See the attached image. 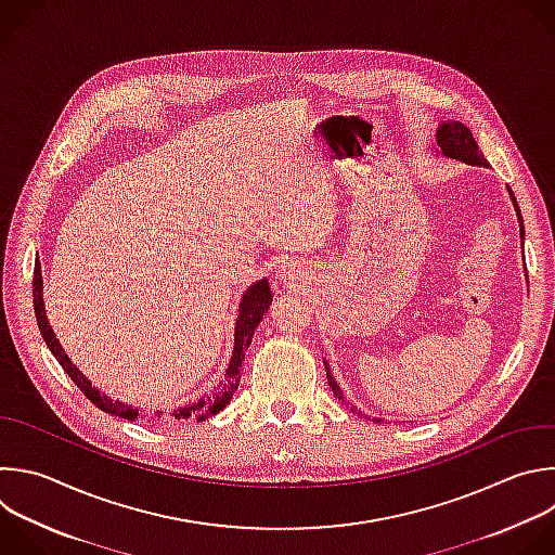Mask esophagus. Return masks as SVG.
Returning <instances> with one entry per match:
<instances>
[{
    "label": "esophagus",
    "mask_w": 555,
    "mask_h": 555,
    "mask_svg": "<svg viewBox=\"0 0 555 555\" xmlns=\"http://www.w3.org/2000/svg\"><path fill=\"white\" fill-rule=\"evenodd\" d=\"M296 272H298V270H296L292 263H283V266L276 270V276H279L283 283H292L294 279H298Z\"/></svg>",
    "instance_id": "esophagus-1"
}]
</instances>
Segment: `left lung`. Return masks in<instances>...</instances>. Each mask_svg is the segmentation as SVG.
<instances>
[{
  "instance_id": "8db88e82",
  "label": "left lung",
  "mask_w": 555,
  "mask_h": 555,
  "mask_svg": "<svg viewBox=\"0 0 555 555\" xmlns=\"http://www.w3.org/2000/svg\"><path fill=\"white\" fill-rule=\"evenodd\" d=\"M436 156L440 158H451V160H460V163H466V165H477V167H488V160L483 158L479 145L475 143L473 139V132L462 124V121H455V119H447V121H440L438 130H436ZM507 194H509V201L514 205V211H516V218H518V227H520V240L525 237V227H522V216H520V209H518V203L512 194V190L507 188ZM324 371H326V382H328V388L333 390L335 399L341 401L344 405H350L341 392V388L337 386L333 373L328 363L324 361ZM350 412H354L350 408ZM377 421V418H375ZM382 423V421H377Z\"/></svg>"
}]
</instances>
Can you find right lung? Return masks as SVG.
Masks as SVG:
<instances>
[{
  "mask_svg": "<svg viewBox=\"0 0 555 555\" xmlns=\"http://www.w3.org/2000/svg\"><path fill=\"white\" fill-rule=\"evenodd\" d=\"M33 294H35V313H37V322H39V328H41V335L48 344V348L52 350V354L59 359V363L63 365V371L72 377V382L82 390V395L95 405L100 408L102 412L111 414V416H119L124 421H134L139 416V410H134L132 405H126L121 401H113L111 397L102 395L98 388L91 386V382L78 371V367L74 365V361L67 357V352L63 350L56 333L52 331L50 326V320H48V313H46V305H43V274H41V261L37 259L35 261V281H33ZM272 305V292H270V283L268 279H261L257 281L255 285H250L246 289V294L242 296V302H240V315L235 320V339H233V352H231V359H229V365H227V375H224V382L222 386H218V390L211 395V397H203L201 401L196 403H190V405H182V408H176L171 414V418L176 421H207L216 414H220L233 399V395L237 392V386H240V379H242V363H244V357H246V350L248 346L253 344V335H255V328L259 326V322L263 320V315L268 313Z\"/></svg>",
  "mask_w": 555,
  "mask_h": 555,
  "instance_id": "add662e5",
  "label": "right lung"
}]
</instances>
